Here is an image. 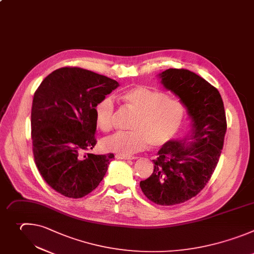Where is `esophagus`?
Segmentation results:
<instances>
[{
    "instance_id": "1",
    "label": "esophagus",
    "mask_w": 254,
    "mask_h": 254,
    "mask_svg": "<svg viewBox=\"0 0 254 254\" xmlns=\"http://www.w3.org/2000/svg\"><path fill=\"white\" fill-rule=\"evenodd\" d=\"M116 159H122V160H132V159H136L135 156H125V155H121V154H116L115 155Z\"/></svg>"
}]
</instances>
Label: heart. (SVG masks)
Here are the masks:
<instances>
[{
	"label": "heart",
	"mask_w": 254,
	"mask_h": 254,
	"mask_svg": "<svg viewBox=\"0 0 254 254\" xmlns=\"http://www.w3.org/2000/svg\"><path fill=\"white\" fill-rule=\"evenodd\" d=\"M122 99L137 115L131 131L114 133L101 142L102 148L121 155L143 150L148 144L159 148L169 144L182 128L185 110L180 101L169 98L159 90L136 86L127 90ZM115 101L110 95L103 97L94 108L97 127L108 132L113 127Z\"/></svg>",
	"instance_id": "b5f03b06"
}]
</instances>
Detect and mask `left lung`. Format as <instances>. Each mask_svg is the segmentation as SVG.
Masks as SVG:
<instances>
[{
  "instance_id": "1",
  "label": "left lung",
  "mask_w": 254,
  "mask_h": 254,
  "mask_svg": "<svg viewBox=\"0 0 254 254\" xmlns=\"http://www.w3.org/2000/svg\"><path fill=\"white\" fill-rule=\"evenodd\" d=\"M161 84L179 97L191 118L185 138L158 151L154 170L140 182L144 195L159 205H175L196 196L213 174L223 147L226 117L218 90L185 69L159 74Z\"/></svg>"
}]
</instances>
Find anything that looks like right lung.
<instances>
[{"label": "right lung", "mask_w": 254, "mask_h": 254, "mask_svg": "<svg viewBox=\"0 0 254 254\" xmlns=\"http://www.w3.org/2000/svg\"><path fill=\"white\" fill-rule=\"evenodd\" d=\"M119 83L78 67L48 75L34 94L31 134L35 164L47 184L70 198L92 192L114 154L86 153L94 148V108Z\"/></svg>", "instance_id": "1"}]
</instances>
